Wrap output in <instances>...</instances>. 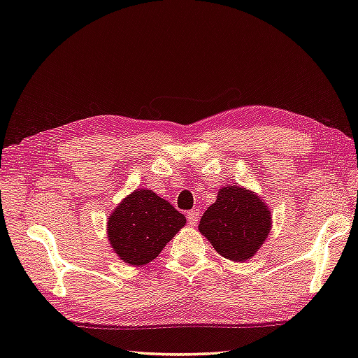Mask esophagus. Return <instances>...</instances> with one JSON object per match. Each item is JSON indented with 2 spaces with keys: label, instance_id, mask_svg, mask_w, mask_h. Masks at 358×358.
Masks as SVG:
<instances>
[{
  "label": "esophagus",
  "instance_id": "1",
  "mask_svg": "<svg viewBox=\"0 0 358 358\" xmlns=\"http://www.w3.org/2000/svg\"><path fill=\"white\" fill-rule=\"evenodd\" d=\"M199 220H201V211H199L197 208L187 211V222H189L191 226H196Z\"/></svg>",
  "mask_w": 358,
  "mask_h": 358
}]
</instances>
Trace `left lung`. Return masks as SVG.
<instances>
[{"label": "left lung", "mask_w": 358, "mask_h": 358, "mask_svg": "<svg viewBox=\"0 0 358 358\" xmlns=\"http://www.w3.org/2000/svg\"><path fill=\"white\" fill-rule=\"evenodd\" d=\"M199 230L222 257L245 262L271 232V211L259 194L238 183L227 185L201 217Z\"/></svg>", "instance_id": "obj_1"}]
</instances>
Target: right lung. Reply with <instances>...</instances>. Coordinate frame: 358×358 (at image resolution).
<instances>
[{"instance_id": "add662e5", "label": "right lung", "mask_w": 358, "mask_h": 358, "mask_svg": "<svg viewBox=\"0 0 358 358\" xmlns=\"http://www.w3.org/2000/svg\"><path fill=\"white\" fill-rule=\"evenodd\" d=\"M186 224L171 202L151 189H136L107 217V238L123 262L142 266L159 256L169 241Z\"/></svg>"}]
</instances>
